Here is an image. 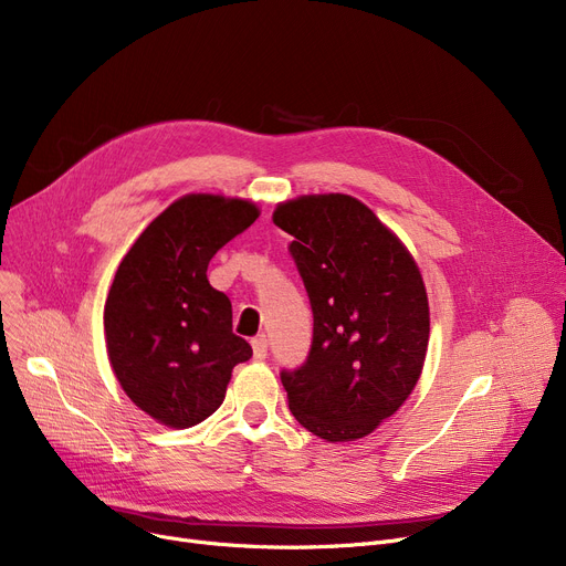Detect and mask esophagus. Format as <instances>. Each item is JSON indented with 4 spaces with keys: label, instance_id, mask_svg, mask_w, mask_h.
Masks as SVG:
<instances>
[{
    "label": "esophagus",
    "instance_id": "34e87169",
    "mask_svg": "<svg viewBox=\"0 0 566 566\" xmlns=\"http://www.w3.org/2000/svg\"><path fill=\"white\" fill-rule=\"evenodd\" d=\"M252 350H254V360H263L268 355V339L265 335H259L252 339Z\"/></svg>",
    "mask_w": 566,
    "mask_h": 566
}]
</instances>
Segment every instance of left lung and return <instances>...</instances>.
<instances>
[{
  "label": "left lung",
  "instance_id": "8db88e82",
  "mask_svg": "<svg viewBox=\"0 0 566 566\" xmlns=\"http://www.w3.org/2000/svg\"><path fill=\"white\" fill-rule=\"evenodd\" d=\"M293 235L314 339L307 363L282 371L293 418L328 442L369 436L418 385L429 348V298L418 261L367 203L342 192L277 203Z\"/></svg>",
  "mask_w": 566,
  "mask_h": 566
}]
</instances>
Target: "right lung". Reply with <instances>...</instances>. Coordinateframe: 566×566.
Returning <instances> with one entry per match:
<instances>
[{
	"label": "right lung",
	"mask_w": 566,
	"mask_h": 566,
	"mask_svg": "<svg viewBox=\"0 0 566 566\" xmlns=\"http://www.w3.org/2000/svg\"><path fill=\"white\" fill-rule=\"evenodd\" d=\"M259 213L241 197L184 195L116 268L103 312L107 358L130 401L158 424L188 429L211 418L233 367L252 358V346L231 331L229 298L206 271Z\"/></svg>",
	"instance_id": "1"
}]
</instances>
